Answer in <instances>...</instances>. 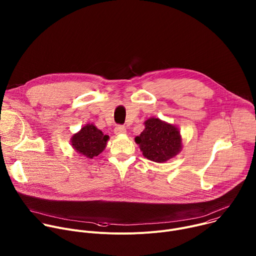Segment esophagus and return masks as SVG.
<instances>
[{
	"instance_id": "34e87169",
	"label": "esophagus",
	"mask_w": 256,
	"mask_h": 256,
	"mask_svg": "<svg viewBox=\"0 0 256 256\" xmlns=\"http://www.w3.org/2000/svg\"><path fill=\"white\" fill-rule=\"evenodd\" d=\"M114 132H116V134H124L126 132V128L122 126H118L114 128Z\"/></svg>"
}]
</instances>
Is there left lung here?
<instances>
[{
	"instance_id": "obj_1",
	"label": "left lung",
	"mask_w": 256,
	"mask_h": 256,
	"mask_svg": "<svg viewBox=\"0 0 256 256\" xmlns=\"http://www.w3.org/2000/svg\"><path fill=\"white\" fill-rule=\"evenodd\" d=\"M134 140L146 158L158 163L173 158L182 148L179 130L155 118L144 122V130Z\"/></svg>"
}]
</instances>
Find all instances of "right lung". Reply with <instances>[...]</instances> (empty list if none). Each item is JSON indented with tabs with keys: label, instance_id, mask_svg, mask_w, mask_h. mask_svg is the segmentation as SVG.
<instances>
[{
	"label": "right lung",
	"instance_id": "add662e5",
	"mask_svg": "<svg viewBox=\"0 0 256 256\" xmlns=\"http://www.w3.org/2000/svg\"><path fill=\"white\" fill-rule=\"evenodd\" d=\"M109 136L104 134L94 124H88L70 138L72 147L79 154L93 159L102 153Z\"/></svg>",
	"mask_w": 256,
	"mask_h": 256
}]
</instances>
